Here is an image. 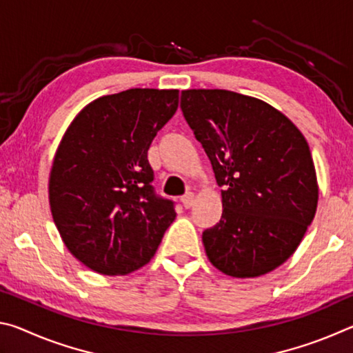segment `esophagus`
Segmentation results:
<instances>
[{
    "mask_svg": "<svg viewBox=\"0 0 353 353\" xmlns=\"http://www.w3.org/2000/svg\"><path fill=\"white\" fill-rule=\"evenodd\" d=\"M181 202H182V205L185 208H190L191 205H193V202H194V194L193 193H185L182 198H181Z\"/></svg>",
    "mask_w": 353,
    "mask_h": 353,
    "instance_id": "obj_1",
    "label": "esophagus"
}]
</instances>
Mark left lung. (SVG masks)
<instances>
[{
	"mask_svg": "<svg viewBox=\"0 0 353 353\" xmlns=\"http://www.w3.org/2000/svg\"><path fill=\"white\" fill-rule=\"evenodd\" d=\"M181 109L224 188L219 223L202 234L208 260L232 277L274 271L318 207L305 137L265 101L229 90H183Z\"/></svg>",
	"mask_w": 353,
	"mask_h": 353,
	"instance_id": "obj_1",
	"label": "left lung"
}]
</instances>
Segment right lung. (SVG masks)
Segmentation results:
<instances>
[{
  "mask_svg": "<svg viewBox=\"0 0 353 353\" xmlns=\"http://www.w3.org/2000/svg\"><path fill=\"white\" fill-rule=\"evenodd\" d=\"M179 90L130 88L83 107L59 145L50 205L65 246L87 268L124 276L145 266L176 218L155 194L148 149L177 110Z\"/></svg>",
  "mask_w": 353,
  "mask_h": 353,
  "instance_id": "1",
  "label": "right lung"
}]
</instances>
